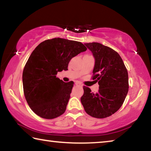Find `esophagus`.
Instances as JSON below:
<instances>
[{
	"instance_id": "1",
	"label": "esophagus",
	"mask_w": 151,
	"mask_h": 151,
	"mask_svg": "<svg viewBox=\"0 0 151 151\" xmlns=\"http://www.w3.org/2000/svg\"><path fill=\"white\" fill-rule=\"evenodd\" d=\"M75 85L76 86H78V87H82V84H81V83H78V82H76L75 83Z\"/></svg>"
}]
</instances>
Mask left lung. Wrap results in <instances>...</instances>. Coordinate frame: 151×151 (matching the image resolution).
<instances>
[{
	"instance_id": "1",
	"label": "left lung",
	"mask_w": 151,
	"mask_h": 151,
	"mask_svg": "<svg viewBox=\"0 0 151 151\" xmlns=\"http://www.w3.org/2000/svg\"><path fill=\"white\" fill-rule=\"evenodd\" d=\"M86 47L95 58L93 80L99 85L96 93L84 86L81 98L86 113L96 118L111 116L122 106L128 92V75L122 59L113 49L97 42Z\"/></svg>"
}]
</instances>
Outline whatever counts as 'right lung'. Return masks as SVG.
Instances as JSON below:
<instances>
[{"label":"right lung","instance_id":"obj_1","mask_svg":"<svg viewBox=\"0 0 151 151\" xmlns=\"http://www.w3.org/2000/svg\"><path fill=\"white\" fill-rule=\"evenodd\" d=\"M86 50L82 43L58 37L40 43L32 52L22 80L26 101L37 116L53 119L64 113L74 82L64 83L56 75L68 70L70 60Z\"/></svg>","mask_w":151,"mask_h":151}]
</instances>
